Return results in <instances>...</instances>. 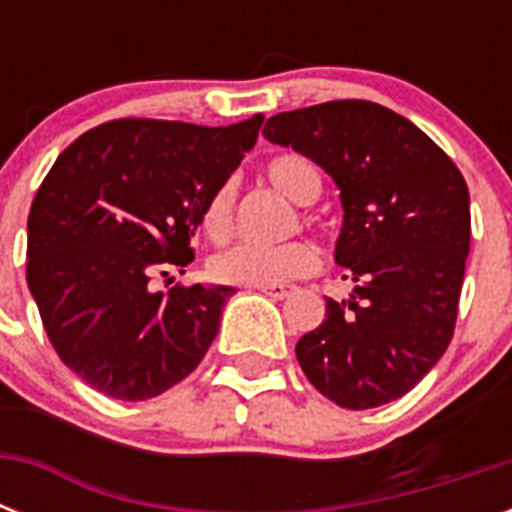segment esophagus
Wrapping results in <instances>:
<instances>
[{
  "label": "esophagus",
  "instance_id": "esophagus-1",
  "mask_svg": "<svg viewBox=\"0 0 512 512\" xmlns=\"http://www.w3.org/2000/svg\"><path fill=\"white\" fill-rule=\"evenodd\" d=\"M257 292H263V295L273 297V300H284L295 292L292 284H265V287H257Z\"/></svg>",
  "mask_w": 512,
  "mask_h": 512
}]
</instances>
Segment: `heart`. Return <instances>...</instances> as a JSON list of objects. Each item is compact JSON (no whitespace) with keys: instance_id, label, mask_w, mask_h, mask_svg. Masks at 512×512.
<instances>
[{"instance_id":"1","label":"heart","mask_w":512,"mask_h":512,"mask_svg":"<svg viewBox=\"0 0 512 512\" xmlns=\"http://www.w3.org/2000/svg\"><path fill=\"white\" fill-rule=\"evenodd\" d=\"M268 180L284 196L308 207L321 196L324 180L319 167L303 156H281L268 164ZM233 204H236V183L225 180L209 196L201 212V228L212 241H223L233 228ZM319 263L316 249L308 241H287V244H236L212 260V273L223 284L236 287H265V284H284L289 279L311 273Z\"/></svg>"}]
</instances>
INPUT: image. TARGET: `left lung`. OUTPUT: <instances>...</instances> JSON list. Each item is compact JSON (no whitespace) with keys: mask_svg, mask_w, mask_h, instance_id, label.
Listing matches in <instances>:
<instances>
[{"mask_svg":"<svg viewBox=\"0 0 512 512\" xmlns=\"http://www.w3.org/2000/svg\"><path fill=\"white\" fill-rule=\"evenodd\" d=\"M263 135L340 188L335 260L353 281L297 340L305 377L345 409L396 401L449 348L470 252V193L454 162L396 111L329 100L276 114Z\"/></svg>","mask_w":512,"mask_h":512,"instance_id":"1","label":"left lung"}]
</instances>
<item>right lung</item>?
<instances>
[{"label":"right lung","instance_id":"obj_1","mask_svg":"<svg viewBox=\"0 0 512 512\" xmlns=\"http://www.w3.org/2000/svg\"><path fill=\"white\" fill-rule=\"evenodd\" d=\"M263 119H119L55 159L28 212L26 281L52 348L87 385L146 401L199 366L233 289L154 292L151 279L185 273L204 204L255 146Z\"/></svg>","mask_w":512,"mask_h":512}]
</instances>
